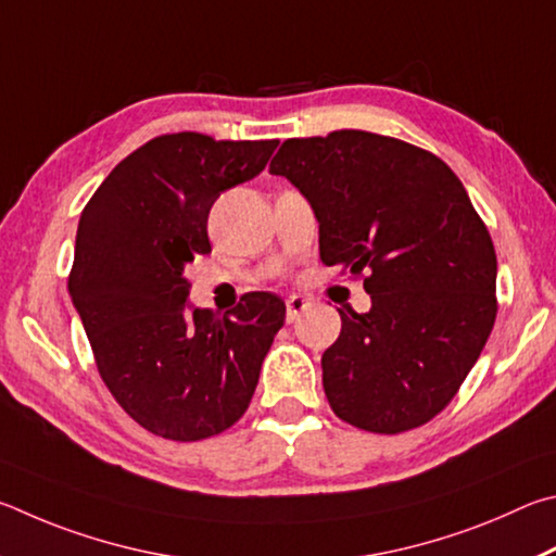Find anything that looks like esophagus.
<instances>
[{
	"label": "esophagus",
	"mask_w": 556,
	"mask_h": 556,
	"mask_svg": "<svg viewBox=\"0 0 556 556\" xmlns=\"http://www.w3.org/2000/svg\"><path fill=\"white\" fill-rule=\"evenodd\" d=\"M309 307V300L303 298V295H290L286 300V319L288 323H295V319L305 313V309Z\"/></svg>",
	"instance_id": "esophagus-1"
}]
</instances>
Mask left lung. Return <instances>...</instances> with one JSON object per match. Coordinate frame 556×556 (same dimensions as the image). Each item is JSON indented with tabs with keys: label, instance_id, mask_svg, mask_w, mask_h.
<instances>
[{
	"label": "left lung",
	"instance_id": "obj_1",
	"mask_svg": "<svg viewBox=\"0 0 556 556\" xmlns=\"http://www.w3.org/2000/svg\"><path fill=\"white\" fill-rule=\"evenodd\" d=\"M309 202L319 256L364 278L368 313L342 309L323 354L337 417L397 434L444 410L495 323V251L450 165L391 136L288 139L270 161Z\"/></svg>",
	"mask_w": 556,
	"mask_h": 556
}]
</instances>
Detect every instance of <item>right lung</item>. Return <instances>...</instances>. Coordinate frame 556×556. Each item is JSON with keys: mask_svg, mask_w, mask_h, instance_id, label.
<instances>
[{"mask_svg": "<svg viewBox=\"0 0 556 556\" xmlns=\"http://www.w3.org/2000/svg\"><path fill=\"white\" fill-rule=\"evenodd\" d=\"M278 141L182 131L136 149L80 214L67 280L97 368L126 413L165 440L198 442L247 413L286 319L273 293L229 315L190 303L185 268L210 253L214 200L266 168Z\"/></svg>", "mask_w": 556, "mask_h": 556, "instance_id": "right-lung-1", "label": "right lung"}]
</instances>
